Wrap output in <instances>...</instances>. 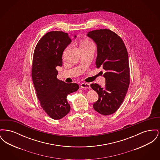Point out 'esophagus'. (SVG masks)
<instances>
[{"instance_id":"1","label":"esophagus","mask_w":160,"mask_h":160,"mask_svg":"<svg viewBox=\"0 0 160 160\" xmlns=\"http://www.w3.org/2000/svg\"><path fill=\"white\" fill-rule=\"evenodd\" d=\"M80 87L84 89H90V84L88 83H82L80 84Z\"/></svg>"}]
</instances>
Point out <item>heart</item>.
<instances>
[{
	"instance_id": "b5f03b06",
	"label": "heart",
	"mask_w": 160,
	"mask_h": 160,
	"mask_svg": "<svg viewBox=\"0 0 160 160\" xmlns=\"http://www.w3.org/2000/svg\"><path fill=\"white\" fill-rule=\"evenodd\" d=\"M94 46V45H93V44L92 43L91 41L86 40V41H83V42H82L80 44V48H82L89 47H91V46Z\"/></svg>"
}]
</instances>
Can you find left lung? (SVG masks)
Returning <instances> with one entry per match:
<instances>
[{"mask_svg":"<svg viewBox=\"0 0 160 160\" xmlns=\"http://www.w3.org/2000/svg\"><path fill=\"white\" fill-rule=\"evenodd\" d=\"M87 35L97 46V68L102 67L106 71L103 75L106 78L104 87L91 84L98 95L93 107L101 114H113L121 106L129 86L128 52L122 38L109 29L91 31Z\"/></svg>","mask_w":160,"mask_h":160,"instance_id":"1","label":"left lung"}]
</instances>
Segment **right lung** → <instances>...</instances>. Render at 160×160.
Here are the masks:
<instances>
[{
    "instance_id": "add662e5",
    "label": "right lung",
    "mask_w": 160,
    "mask_h": 160,
    "mask_svg": "<svg viewBox=\"0 0 160 160\" xmlns=\"http://www.w3.org/2000/svg\"><path fill=\"white\" fill-rule=\"evenodd\" d=\"M71 42L67 33L49 32L38 41L33 53L32 77L37 95L46 113L56 120L69 112L67 95L79 88L78 84L67 83L57 78L56 67L62 65L63 52Z\"/></svg>"
}]
</instances>
